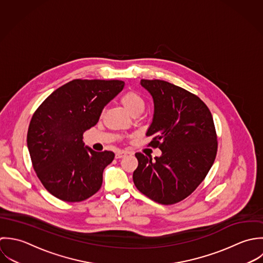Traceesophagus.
Masks as SVG:
<instances>
[{"label":"esophagus","instance_id":"34e87169","mask_svg":"<svg viewBox=\"0 0 263 263\" xmlns=\"http://www.w3.org/2000/svg\"><path fill=\"white\" fill-rule=\"evenodd\" d=\"M127 155H128V152L121 151V152H119V153H117V154H116V158H125Z\"/></svg>","mask_w":263,"mask_h":263}]
</instances>
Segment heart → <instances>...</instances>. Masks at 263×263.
Masks as SVG:
<instances>
[{
    "mask_svg": "<svg viewBox=\"0 0 263 263\" xmlns=\"http://www.w3.org/2000/svg\"><path fill=\"white\" fill-rule=\"evenodd\" d=\"M120 102L123 106L131 114L139 108L144 107V101L142 97L135 90L129 89L123 92L120 97Z\"/></svg>",
    "mask_w": 263,
    "mask_h": 263,
    "instance_id": "b5f03b06",
    "label": "heart"
}]
</instances>
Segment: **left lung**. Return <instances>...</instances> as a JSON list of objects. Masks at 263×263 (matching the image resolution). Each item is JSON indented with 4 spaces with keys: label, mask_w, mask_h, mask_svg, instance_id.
Listing matches in <instances>:
<instances>
[{
    "label": "left lung",
    "mask_w": 263,
    "mask_h": 263,
    "mask_svg": "<svg viewBox=\"0 0 263 263\" xmlns=\"http://www.w3.org/2000/svg\"><path fill=\"white\" fill-rule=\"evenodd\" d=\"M155 103L148 146L159 148L155 159L135 154L136 188L152 200L175 204L188 197L204 180L214 162L217 136L210 108L197 96L163 80L142 79Z\"/></svg>",
    "instance_id": "obj_1"
}]
</instances>
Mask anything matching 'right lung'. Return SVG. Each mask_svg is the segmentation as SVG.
<instances>
[{
    "mask_svg": "<svg viewBox=\"0 0 263 263\" xmlns=\"http://www.w3.org/2000/svg\"><path fill=\"white\" fill-rule=\"evenodd\" d=\"M124 84L122 80L74 79L34 111L27 146L36 176L54 197L80 202L101 189L104 170L115 154L84 147L83 133L99 122L104 106Z\"/></svg>",
    "mask_w": 263,
    "mask_h": 263,
    "instance_id": "add662e5",
    "label": "right lung"
}]
</instances>
